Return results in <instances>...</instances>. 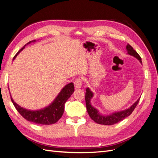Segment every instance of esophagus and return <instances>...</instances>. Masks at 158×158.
<instances>
[{"label": "esophagus", "mask_w": 158, "mask_h": 158, "mask_svg": "<svg viewBox=\"0 0 158 158\" xmlns=\"http://www.w3.org/2000/svg\"><path fill=\"white\" fill-rule=\"evenodd\" d=\"M81 85H82V80L81 79L78 78L77 79L75 82H74V86L75 89H80L81 87Z\"/></svg>", "instance_id": "1"}]
</instances>
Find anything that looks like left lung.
<instances>
[{"mask_svg": "<svg viewBox=\"0 0 158 158\" xmlns=\"http://www.w3.org/2000/svg\"><path fill=\"white\" fill-rule=\"evenodd\" d=\"M126 48H127L128 54L136 57V59L142 64L140 56L138 55V53L134 50L133 48L130 46V45L128 44ZM93 96L94 93L91 91V89L87 87L86 89V93H85V102H86L87 112L89 116L91 117V118L95 122V123L104 125L114 124L116 123H119L121 120H124L125 118H127V117L130 116L132 114V112L137 106L138 103L139 102V98H140V97H139L131 106H130L128 108V109L118 112H112V113L110 114L109 115H103L99 112V111L96 109V108H94L91 105V101Z\"/></svg>", "mask_w": 158, "mask_h": 158, "instance_id": "8db88e82", "label": "left lung"}]
</instances>
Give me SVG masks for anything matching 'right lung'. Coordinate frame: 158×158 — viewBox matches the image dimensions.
Wrapping results in <instances>:
<instances>
[{"instance_id":"obj_1","label":"right lung","mask_w":158,"mask_h":158,"mask_svg":"<svg viewBox=\"0 0 158 158\" xmlns=\"http://www.w3.org/2000/svg\"><path fill=\"white\" fill-rule=\"evenodd\" d=\"M35 40H32L27 43L18 52L13 58L15 60L16 56L21 51L23 50L26 45H28L31 42H35ZM74 92V85L73 83H70L66 85L63 88L61 91L57 94V96L54 99L53 101L48 106L39 110H28L21 107L20 105L15 102L10 94L11 101L13 105L15 106L18 112L29 122H31L35 124L49 125L57 123L60 119L64 114L65 109V103L67 101L72 94Z\"/></svg>"}]
</instances>
